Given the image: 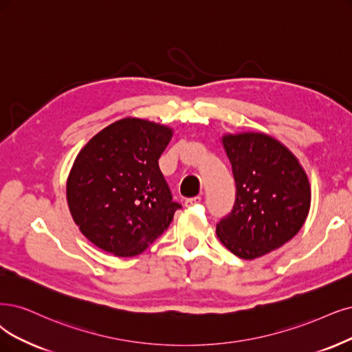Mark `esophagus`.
I'll return each instance as SVG.
<instances>
[{"mask_svg":"<svg viewBox=\"0 0 352 352\" xmlns=\"http://www.w3.org/2000/svg\"><path fill=\"white\" fill-rule=\"evenodd\" d=\"M201 201V197L200 196H196V197H191V199H187L186 200V207H192V206H196V204H199Z\"/></svg>","mask_w":352,"mask_h":352,"instance_id":"1","label":"esophagus"}]
</instances>
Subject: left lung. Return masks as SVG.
I'll return each mask as SVG.
<instances>
[{"mask_svg": "<svg viewBox=\"0 0 352 352\" xmlns=\"http://www.w3.org/2000/svg\"><path fill=\"white\" fill-rule=\"evenodd\" d=\"M222 145L236 199L230 214L216 225L217 238L236 256L255 259L289 242L305 225L309 178L296 155L267 133H226Z\"/></svg>", "mask_w": 352, "mask_h": 352, "instance_id": "1", "label": "left lung"}]
</instances>
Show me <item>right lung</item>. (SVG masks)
<instances>
[{"label": "right lung", "mask_w": 352, "mask_h": 352, "mask_svg": "<svg viewBox=\"0 0 352 352\" xmlns=\"http://www.w3.org/2000/svg\"><path fill=\"white\" fill-rule=\"evenodd\" d=\"M174 130L124 117L91 138L67 179L71 216L82 235L116 256L145 251L173 222L179 204L158 160Z\"/></svg>", "instance_id": "add662e5"}]
</instances>
